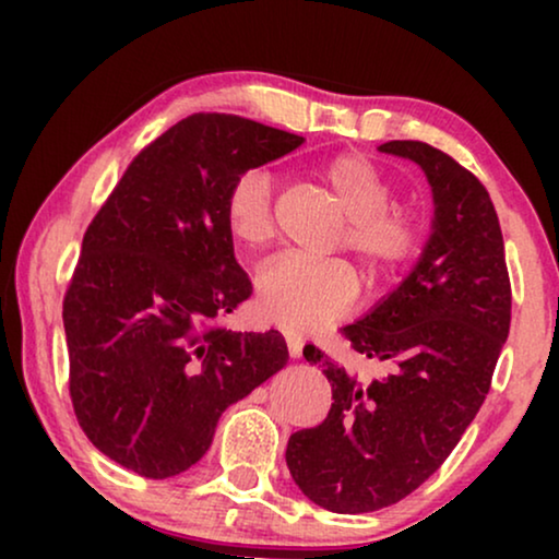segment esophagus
I'll list each match as a JSON object with an SVG mask.
<instances>
[{"label":"esophagus","mask_w":559,"mask_h":559,"mask_svg":"<svg viewBox=\"0 0 559 559\" xmlns=\"http://www.w3.org/2000/svg\"><path fill=\"white\" fill-rule=\"evenodd\" d=\"M287 350L293 358H300L302 356V338H297V335H287Z\"/></svg>","instance_id":"obj_1"}]
</instances>
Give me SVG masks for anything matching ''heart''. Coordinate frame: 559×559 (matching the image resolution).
Returning a JSON list of instances; mask_svg holds the SVG:
<instances>
[{
    "mask_svg": "<svg viewBox=\"0 0 559 559\" xmlns=\"http://www.w3.org/2000/svg\"><path fill=\"white\" fill-rule=\"evenodd\" d=\"M320 178L348 218L343 243L371 274L392 272L417 247V224L409 213L389 209L392 186L361 155H341L323 165ZM274 182L266 170H247L231 182L224 201L226 228L236 243L262 249L272 239ZM356 277L343 262H310L277 257L257 274L262 316L289 333H308L346 316L356 302Z\"/></svg>",
    "mask_w": 559,
    "mask_h": 559,
    "instance_id": "heart-1",
    "label": "heart"
}]
</instances>
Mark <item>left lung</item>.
<instances>
[{
	"instance_id": "8db88e82",
	"label": "left lung",
	"mask_w": 559,
	"mask_h": 559,
	"mask_svg": "<svg viewBox=\"0 0 559 559\" xmlns=\"http://www.w3.org/2000/svg\"><path fill=\"white\" fill-rule=\"evenodd\" d=\"M379 152L423 167L435 211L412 272L341 331L384 377L364 381L316 346L302 350L323 366L333 404L318 427L289 435L285 457L300 491L335 514L392 507L440 468L486 400L511 323L488 190L425 142L394 140Z\"/></svg>"
}]
</instances>
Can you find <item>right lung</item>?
Segmentation results:
<instances>
[{
  "instance_id": "right-lung-1",
  "label": "right lung",
  "mask_w": 559,
  "mask_h": 559,
  "mask_svg": "<svg viewBox=\"0 0 559 559\" xmlns=\"http://www.w3.org/2000/svg\"><path fill=\"white\" fill-rule=\"evenodd\" d=\"M305 140L193 114L132 159L83 236L63 300L71 400L86 438L144 478L188 471L221 415L287 364L277 331L211 323L251 295L224 201L241 173Z\"/></svg>"
}]
</instances>
